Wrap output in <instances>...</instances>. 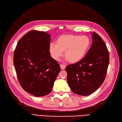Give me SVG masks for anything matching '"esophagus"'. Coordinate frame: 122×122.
I'll list each match as a JSON object with an SVG mask.
<instances>
[{
    "mask_svg": "<svg viewBox=\"0 0 122 122\" xmlns=\"http://www.w3.org/2000/svg\"><path fill=\"white\" fill-rule=\"evenodd\" d=\"M60 67H61V69L64 70L65 69V68H66V66L64 64H60Z\"/></svg>",
    "mask_w": 122,
    "mask_h": 122,
    "instance_id": "obj_1",
    "label": "esophagus"
}]
</instances>
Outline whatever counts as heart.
Here are the masks:
<instances>
[{"label":"heart","instance_id":"1","mask_svg":"<svg viewBox=\"0 0 122 122\" xmlns=\"http://www.w3.org/2000/svg\"><path fill=\"white\" fill-rule=\"evenodd\" d=\"M91 41L87 36L66 35L59 37L56 44L51 43L49 51L52 58L58 61L63 55L71 63H76L83 59L88 51Z\"/></svg>","mask_w":122,"mask_h":122}]
</instances>
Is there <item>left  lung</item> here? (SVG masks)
Listing matches in <instances>:
<instances>
[{
	"mask_svg": "<svg viewBox=\"0 0 122 122\" xmlns=\"http://www.w3.org/2000/svg\"><path fill=\"white\" fill-rule=\"evenodd\" d=\"M92 34V43L85 56L66 67L67 81L72 91L88 96L103 83L109 63V53L105 42L97 33Z\"/></svg>",
	"mask_w": 122,
	"mask_h": 122,
	"instance_id": "obj_1",
	"label": "left lung"
}]
</instances>
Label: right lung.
Instances as JSON below:
<instances>
[{
    "label": "right lung",
    "instance_id": "obj_1",
    "mask_svg": "<svg viewBox=\"0 0 122 122\" xmlns=\"http://www.w3.org/2000/svg\"><path fill=\"white\" fill-rule=\"evenodd\" d=\"M50 35L31 30L22 37L14 52L13 64L20 84L25 91L36 97L51 92L61 69L50 56Z\"/></svg>",
    "mask_w": 122,
    "mask_h": 122
}]
</instances>
